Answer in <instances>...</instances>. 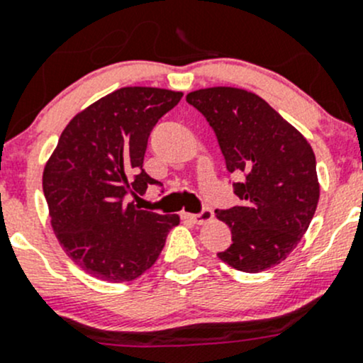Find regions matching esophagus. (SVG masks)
<instances>
[{
  "label": "esophagus",
  "instance_id": "34e87169",
  "mask_svg": "<svg viewBox=\"0 0 363 363\" xmlns=\"http://www.w3.org/2000/svg\"><path fill=\"white\" fill-rule=\"evenodd\" d=\"M181 216L184 219H189V221L196 223V225H203V223H208L212 218H214V212H212V208L203 207L199 214H186V212H182Z\"/></svg>",
  "mask_w": 363,
  "mask_h": 363
}]
</instances>
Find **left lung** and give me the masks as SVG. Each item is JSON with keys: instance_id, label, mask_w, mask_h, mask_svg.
I'll return each instance as SVG.
<instances>
[{"instance_id": "left-lung-1", "label": "left lung", "mask_w": 363, "mask_h": 363, "mask_svg": "<svg viewBox=\"0 0 363 363\" xmlns=\"http://www.w3.org/2000/svg\"><path fill=\"white\" fill-rule=\"evenodd\" d=\"M186 101L207 119L225 156L240 205L216 208L232 232L226 265L256 274L295 250L316 211V158L306 138L265 100L237 87L193 91Z\"/></svg>"}]
</instances>
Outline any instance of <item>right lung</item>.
<instances>
[{"label": "right lung", "instance_id": "obj_1", "mask_svg": "<svg viewBox=\"0 0 363 363\" xmlns=\"http://www.w3.org/2000/svg\"><path fill=\"white\" fill-rule=\"evenodd\" d=\"M182 93L123 87L77 113L43 170L50 223L67 255L101 281H133L151 269L177 214L142 211L130 202L147 186L149 135Z\"/></svg>", "mask_w": 363, "mask_h": 363}]
</instances>
